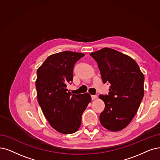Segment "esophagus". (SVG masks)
Masks as SVG:
<instances>
[{"label":"esophagus","instance_id":"34e87169","mask_svg":"<svg viewBox=\"0 0 160 160\" xmlns=\"http://www.w3.org/2000/svg\"><path fill=\"white\" fill-rule=\"evenodd\" d=\"M91 98H92V100H94V99H96V98H97V96H96V95H92V96H91Z\"/></svg>","mask_w":160,"mask_h":160}]
</instances>
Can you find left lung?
Returning <instances> with one entry per match:
<instances>
[{
  "instance_id": "1",
  "label": "left lung",
  "mask_w": 160,
  "mask_h": 160,
  "mask_svg": "<svg viewBox=\"0 0 160 160\" xmlns=\"http://www.w3.org/2000/svg\"><path fill=\"white\" fill-rule=\"evenodd\" d=\"M90 55L98 63L102 81L111 84L108 95L99 96L105 108L100 121L110 131H119L128 125L144 97V74L130 56L104 48Z\"/></svg>"
}]
</instances>
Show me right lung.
Masks as SVG:
<instances>
[{"label": "right lung", "mask_w": 160, "mask_h": 160, "mask_svg": "<svg viewBox=\"0 0 160 160\" xmlns=\"http://www.w3.org/2000/svg\"><path fill=\"white\" fill-rule=\"evenodd\" d=\"M84 56L71 51L54 54L37 71V100L44 116L52 128L66 135L79 129L82 114L91 101L88 92L72 94L67 88L73 81L75 63Z\"/></svg>", "instance_id": "right-lung-1"}]
</instances>
